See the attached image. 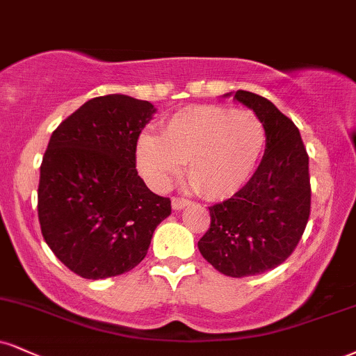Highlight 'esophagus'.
I'll list each match as a JSON object with an SVG mask.
<instances>
[{"instance_id":"34e87169","label":"esophagus","mask_w":356,"mask_h":356,"mask_svg":"<svg viewBox=\"0 0 356 356\" xmlns=\"http://www.w3.org/2000/svg\"><path fill=\"white\" fill-rule=\"evenodd\" d=\"M187 205H189V200H187V199H181V197H174V199H172V209H174V211H182V209H186Z\"/></svg>"}]
</instances>
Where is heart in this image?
Segmentation results:
<instances>
[{
  "mask_svg": "<svg viewBox=\"0 0 356 356\" xmlns=\"http://www.w3.org/2000/svg\"><path fill=\"white\" fill-rule=\"evenodd\" d=\"M267 140L262 119L248 109L189 106L165 122L162 136L143 132L137 169L156 191H165L186 164L191 187L212 200L247 186Z\"/></svg>",
  "mask_w": 356,
  "mask_h": 356,
  "instance_id": "1",
  "label": "heart"
}]
</instances>
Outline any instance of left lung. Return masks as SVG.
I'll use <instances>...</instances> for the list:
<instances>
[{"instance_id": "left-lung-1", "label": "left lung", "mask_w": 356, "mask_h": 356, "mask_svg": "<svg viewBox=\"0 0 356 356\" xmlns=\"http://www.w3.org/2000/svg\"><path fill=\"white\" fill-rule=\"evenodd\" d=\"M229 96L262 119L265 154L245 187L209 207L211 229L197 245L216 270L241 278L272 270L289 259L307 227L312 192L297 126L259 94H224Z\"/></svg>"}]
</instances>
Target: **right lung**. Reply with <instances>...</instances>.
<instances>
[{"label": "right lung", "mask_w": 356, "mask_h": 356, "mask_svg": "<svg viewBox=\"0 0 356 356\" xmlns=\"http://www.w3.org/2000/svg\"><path fill=\"white\" fill-rule=\"evenodd\" d=\"M156 111L124 94L94 97L51 136L38 217L53 254L79 277L129 272L170 216V200L149 191L136 170L137 139Z\"/></svg>", "instance_id": "right-lung-1"}]
</instances>
